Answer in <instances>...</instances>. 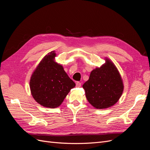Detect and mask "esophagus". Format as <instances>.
Listing matches in <instances>:
<instances>
[{
    "instance_id": "1",
    "label": "esophagus",
    "mask_w": 150,
    "mask_h": 150,
    "mask_svg": "<svg viewBox=\"0 0 150 150\" xmlns=\"http://www.w3.org/2000/svg\"><path fill=\"white\" fill-rule=\"evenodd\" d=\"M76 87L80 88L81 86V83L80 82H77V83H76Z\"/></svg>"
}]
</instances>
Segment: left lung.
<instances>
[{
	"label": "left lung",
	"instance_id": "1",
	"mask_svg": "<svg viewBox=\"0 0 150 150\" xmlns=\"http://www.w3.org/2000/svg\"><path fill=\"white\" fill-rule=\"evenodd\" d=\"M91 72L83 85L89 103L97 109H105L116 104L123 92L124 85L120 72L111 60Z\"/></svg>",
	"mask_w": 150,
	"mask_h": 150
}]
</instances>
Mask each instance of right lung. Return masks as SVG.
Wrapping results in <instances>:
<instances>
[{"label":"right lung","instance_id":"add662e5","mask_svg":"<svg viewBox=\"0 0 150 150\" xmlns=\"http://www.w3.org/2000/svg\"><path fill=\"white\" fill-rule=\"evenodd\" d=\"M55 51H51L39 62L30 79L31 94L40 105L55 108L59 106L75 83L69 78L62 66L54 59Z\"/></svg>","mask_w":150,"mask_h":150}]
</instances>
